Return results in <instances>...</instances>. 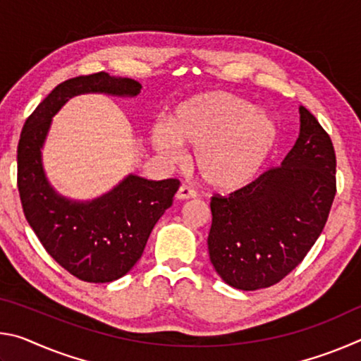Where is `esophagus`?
<instances>
[{"mask_svg": "<svg viewBox=\"0 0 361 361\" xmlns=\"http://www.w3.org/2000/svg\"><path fill=\"white\" fill-rule=\"evenodd\" d=\"M195 195H197V192H195L191 186H188V185H181V186H180V189H178V192H176V199H180V200H185V199H194Z\"/></svg>", "mask_w": 361, "mask_h": 361, "instance_id": "obj_1", "label": "esophagus"}]
</instances>
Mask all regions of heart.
I'll return each mask as SVG.
<instances>
[{"label":"heart","instance_id":"obj_1","mask_svg":"<svg viewBox=\"0 0 361 361\" xmlns=\"http://www.w3.org/2000/svg\"><path fill=\"white\" fill-rule=\"evenodd\" d=\"M277 137L279 127L271 114L221 90L181 102L167 126L156 124L149 132L152 148L169 161H178L180 145L194 148L195 169L216 189H235L252 180Z\"/></svg>","mask_w":361,"mask_h":361}]
</instances>
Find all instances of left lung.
Masks as SVG:
<instances>
[{
    "label": "left lung",
    "mask_w": 361,
    "mask_h": 361,
    "mask_svg": "<svg viewBox=\"0 0 361 361\" xmlns=\"http://www.w3.org/2000/svg\"><path fill=\"white\" fill-rule=\"evenodd\" d=\"M301 129L282 166L229 195H213L209 253L215 271L237 290L279 283L319 239L336 195L333 142L299 106Z\"/></svg>",
    "instance_id": "obj_1"
}]
</instances>
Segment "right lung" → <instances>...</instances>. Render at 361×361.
I'll return each instance as SVG.
<instances>
[{"mask_svg": "<svg viewBox=\"0 0 361 361\" xmlns=\"http://www.w3.org/2000/svg\"><path fill=\"white\" fill-rule=\"evenodd\" d=\"M142 84L100 71L59 84L28 116L17 148V186L28 224L46 252L65 271L90 283L126 276L142 258L154 224L173 202L180 181H152L129 175L102 197L76 202L54 191L46 178L41 148L52 116L68 99L99 92L135 97Z\"/></svg>", "mask_w": 361, "mask_h": 361, "instance_id": "1", "label": "right lung"}]
</instances>
